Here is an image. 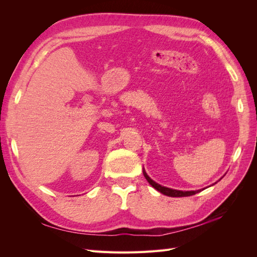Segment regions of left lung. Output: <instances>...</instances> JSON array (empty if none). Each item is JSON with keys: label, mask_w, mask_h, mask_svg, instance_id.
<instances>
[{"label": "left lung", "mask_w": 257, "mask_h": 257, "mask_svg": "<svg viewBox=\"0 0 257 257\" xmlns=\"http://www.w3.org/2000/svg\"><path fill=\"white\" fill-rule=\"evenodd\" d=\"M144 173V176L145 178L147 179V181L149 182L153 188L159 191L160 193L164 194V195H167V196H170V197H185V196H192V195H195L196 193H199L200 190H197V191H179V190H173V189H169V188H166V186H162L161 184L154 182L152 179L147 175V173L145 172V169L143 170Z\"/></svg>", "instance_id": "8db88e82"}]
</instances>
